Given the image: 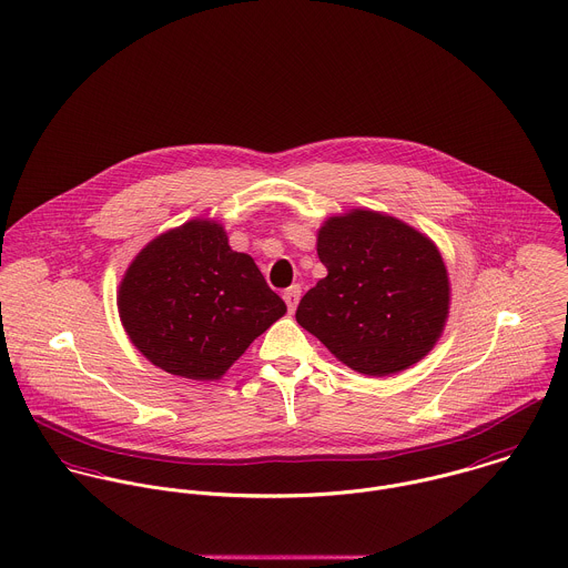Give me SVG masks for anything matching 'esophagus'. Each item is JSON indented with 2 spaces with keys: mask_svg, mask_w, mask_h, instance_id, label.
<instances>
[{
  "mask_svg": "<svg viewBox=\"0 0 568 568\" xmlns=\"http://www.w3.org/2000/svg\"><path fill=\"white\" fill-rule=\"evenodd\" d=\"M300 300H302V286H300V284H293L291 288L284 291V302H286V306H288L291 313L297 308Z\"/></svg>",
  "mask_w": 568,
  "mask_h": 568,
  "instance_id": "34e87169",
  "label": "esophagus"
}]
</instances>
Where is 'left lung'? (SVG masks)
Segmentation results:
<instances>
[{"label":"left lung","instance_id":"8db88e82","mask_svg":"<svg viewBox=\"0 0 568 568\" xmlns=\"http://www.w3.org/2000/svg\"><path fill=\"white\" fill-rule=\"evenodd\" d=\"M328 275L295 320L342 364L387 377L418 364L443 335L449 277L436 244L398 217L351 209L317 231Z\"/></svg>","mask_w":568,"mask_h":568}]
</instances>
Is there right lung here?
I'll return each mask as SVG.
<instances>
[{"label":"right lung","mask_w":568,"mask_h":568,"mask_svg":"<svg viewBox=\"0 0 568 568\" xmlns=\"http://www.w3.org/2000/svg\"><path fill=\"white\" fill-rule=\"evenodd\" d=\"M116 306L143 357L193 381L222 377L286 313L253 257L233 251L209 217L148 242L121 280Z\"/></svg>","instance_id":"obj_1"}]
</instances>
